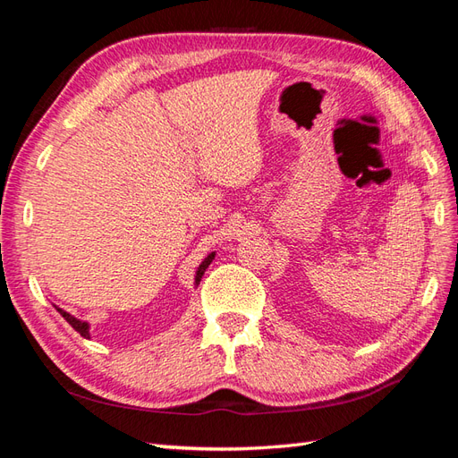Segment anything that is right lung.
<instances>
[{
	"label": "right lung",
	"mask_w": 458,
	"mask_h": 458,
	"mask_svg": "<svg viewBox=\"0 0 458 458\" xmlns=\"http://www.w3.org/2000/svg\"><path fill=\"white\" fill-rule=\"evenodd\" d=\"M213 259H215V251H213V253H208V255L201 260V265L198 267V272H195V285H199V282H201V278H203V274H205L207 267L213 263ZM55 309L61 312V317H63L64 320H67L78 334H81V335H82V337H86V339H89V324H88V322H84V320H81V318L72 317L71 312L63 310V309H59V307H55Z\"/></svg>",
	"instance_id": "add662e5"
}]
</instances>
